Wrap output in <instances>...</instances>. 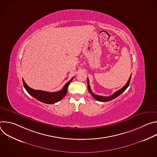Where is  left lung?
<instances>
[{
    "label": "left lung",
    "mask_w": 157,
    "mask_h": 157,
    "mask_svg": "<svg viewBox=\"0 0 157 157\" xmlns=\"http://www.w3.org/2000/svg\"><path fill=\"white\" fill-rule=\"evenodd\" d=\"M131 76L132 75H130L127 82L126 83V84L122 87L121 88V89H119V90H118L117 91L115 92L113 95H111L110 96H107V97H105V96H98V95H96L95 94H94L91 89V87H90V85H89V79L87 78V88H88V91L89 92V93H90L92 96L95 99H96L97 101H101V102H107V101H110L111 100H113L114 99H115L116 98L118 97L119 95H121L122 93H123L125 90L128 87V86H129V84H130V79H131Z\"/></svg>",
    "instance_id": "1"
}]
</instances>
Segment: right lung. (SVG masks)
Returning <instances> with one entry per match:
<instances>
[{
	"label": "right lung",
	"instance_id": "obj_1",
	"mask_svg": "<svg viewBox=\"0 0 157 157\" xmlns=\"http://www.w3.org/2000/svg\"><path fill=\"white\" fill-rule=\"evenodd\" d=\"M73 78H72L68 82H66V84L64 86L61 90L53 93H50L41 90H35V89L30 87L25 83L24 79H22V81H23V84L25 89L32 97H33L34 98L36 99L37 100L41 102L52 104L61 101L66 96L67 91H68V86L70 82L73 80Z\"/></svg>",
	"mask_w": 157,
	"mask_h": 157
}]
</instances>
